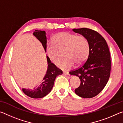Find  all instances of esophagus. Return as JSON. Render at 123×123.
<instances>
[{
    "label": "esophagus",
    "instance_id": "esophagus-1",
    "mask_svg": "<svg viewBox=\"0 0 123 123\" xmlns=\"http://www.w3.org/2000/svg\"><path fill=\"white\" fill-rule=\"evenodd\" d=\"M63 74L64 75H69V73H68V72H63Z\"/></svg>",
    "mask_w": 123,
    "mask_h": 123
}]
</instances>
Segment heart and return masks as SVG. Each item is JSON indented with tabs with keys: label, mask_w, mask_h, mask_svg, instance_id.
<instances>
[{
	"label": "heart",
	"mask_w": 123,
	"mask_h": 123,
	"mask_svg": "<svg viewBox=\"0 0 123 123\" xmlns=\"http://www.w3.org/2000/svg\"><path fill=\"white\" fill-rule=\"evenodd\" d=\"M64 51L66 58L60 59L56 66L60 69L68 70L75 63L81 64L86 61L89 53V44L82 35H77L69 32H62L54 35L51 42H47L45 51L50 61L55 63L59 56L60 50Z\"/></svg>",
	"instance_id": "heart-1"
}]
</instances>
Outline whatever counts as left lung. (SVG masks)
I'll return each instance as SVG.
<instances>
[{"label":"left lung","instance_id":"left-lung-1","mask_svg":"<svg viewBox=\"0 0 123 123\" xmlns=\"http://www.w3.org/2000/svg\"><path fill=\"white\" fill-rule=\"evenodd\" d=\"M73 31L87 39L89 53L86 61L69 74L80 80V86L75 89L76 94L84 98H91L101 92L109 81L111 68L109 48L105 39L96 31L88 28L73 29Z\"/></svg>","mask_w":123,"mask_h":123}]
</instances>
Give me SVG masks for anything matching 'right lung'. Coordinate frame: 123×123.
<instances>
[{
    "label": "right lung",
    "mask_w": 123,
    "mask_h": 123,
    "mask_svg": "<svg viewBox=\"0 0 123 123\" xmlns=\"http://www.w3.org/2000/svg\"><path fill=\"white\" fill-rule=\"evenodd\" d=\"M34 36L41 42L45 51V45L47 44V37L44 31L36 30L33 33ZM48 62V68L46 74L42 82L34 89L23 88V92L28 96L32 98H41L45 97L50 92L54 86V81L56 77L62 74V70L58 68L54 63H51L48 56H47Z\"/></svg>",
    "instance_id": "add662e5"
}]
</instances>
